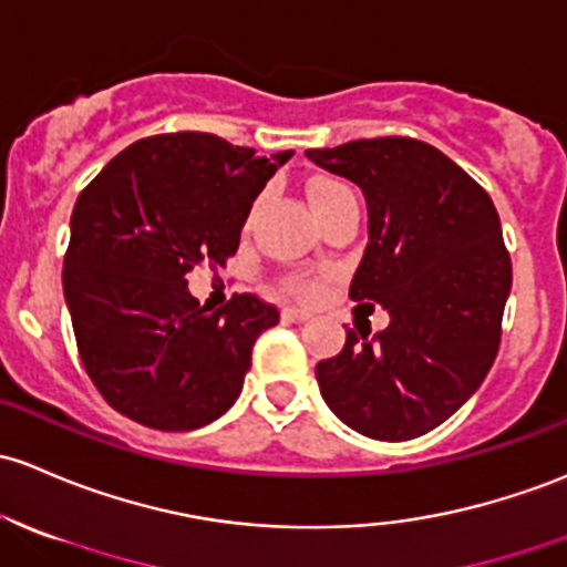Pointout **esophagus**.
Masks as SVG:
<instances>
[{"label": "esophagus", "mask_w": 567, "mask_h": 567, "mask_svg": "<svg viewBox=\"0 0 567 567\" xmlns=\"http://www.w3.org/2000/svg\"><path fill=\"white\" fill-rule=\"evenodd\" d=\"M281 316H284V321H289V324H306V321L310 319L306 310H300V308H284Z\"/></svg>", "instance_id": "34e87169"}]
</instances>
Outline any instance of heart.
I'll return each instance as SVG.
<instances>
[{
	"label": "heart",
	"instance_id": "1",
	"mask_svg": "<svg viewBox=\"0 0 567 567\" xmlns=\"http://www.w3.org/2000/svg\"><path fill=\"white\" fill-rule=\"evenodd\" d=\"M308 197H310V205H313L316 216H319V213L334 208V205L343 203V199H351L354 194H351L349 186L340 184V181L319 178L308 186ZM286 291H289L291 297H297V300H316V297L324 291V278H313V276L289 278V281H286Z\"/></svg>",
	"mask_w": 567,
	"mask_h": 567
}]
</instances>
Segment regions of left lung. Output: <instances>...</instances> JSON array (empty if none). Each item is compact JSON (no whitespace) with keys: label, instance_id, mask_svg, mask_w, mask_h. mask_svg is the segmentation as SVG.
Segmentation results:
<instances>
[{"label":"left lung","instance_id":"left-lung-1","mask_svg":"<svg viewBox=\"0 0 567 567\" xmlns=\"http://www.w3.org/2000/svg\"><path fill=\"white\" fill-rule=\"evenodd\" d=\"M310 162L362 188L368 248L349 297L379 302L389 327L346 330L316 364L321 398L351 430L411 441L467 403L501 349L511 257L489 194L413 137L310 148Z\"/></svg>","mask_w":567,"mask_h":567}]
</instances>
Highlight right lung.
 Wrapping results in <instances>:
<instances>
[{
    "label": "right lung",
    "instance_id": "add662e5",
    "mask_svg": "<svg viewBox=\"0 0 567 567\" xmlns=\"http://www.w3.org/2000/svg\"><path fill=\"white\" fill-rule=\"evenodd\" d=\"M270 159L208 132L143 137L78 197L64 254V297L89 379L145 427L186 432L227 413L251 349L278 308L235 295L210 310L188 295L199 265L235 257Z\"/></svg>",
    "mask_w": 567,
    "mask_h": 567
}]
</instances>
